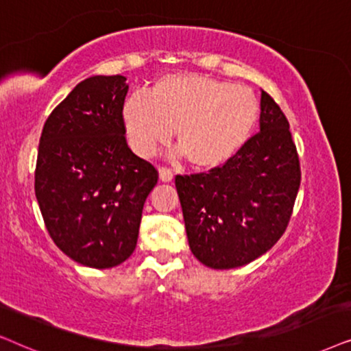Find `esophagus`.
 <instances>
[{"label":"esophagus","instance_id":"34e87169","mask_svg":"<svg viewBox=\"0 0 351 351\" xmlns=\"http://www.w3.org/2000/svg\"><path fill=\"white\" fill-rule=\"evenodd\" d=\"M158 176H160L162 181H165V183H168V181L173 180V171L170 170V168H167V167H160V168H158Z\"/></svg>","mask_w":351,"mask_h":351}]
</instances>
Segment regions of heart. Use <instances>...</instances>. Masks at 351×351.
<instances>
[{"label":"heart","mask_w":351,"mask_h":351,"mask_svg":"<svg viewBox=\"0 0 351 351\" xmlns=\"http://www.w3.org/2000/svg\"><path fill=\"white\" fill-rule=\"evenodd\" d=\"M260 115L252 90L197 73H170L149 90L130 96L121 120L130 146L152 157L175 130L180 154L197 170H215L232 160Z\"/></svg>","instance_id":"heart-1"}]
</instances>
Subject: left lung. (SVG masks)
Here are the masks:
<instances>
[{
    "label": "left lung",
    "instance_id": "left-lung-1",
    "mask_svg": "<svg viewBox=\"0 0 351 351\" xmlns=\"http://www.w3.org/2000/svg\"><path fill=\"white\" fill-rule=\"evenodd\" d=\"M302 171L289 121L261 93L260 132L208 173L176 175L189 247L213 269L244 266L281 239L291 221Z\"/></svg>",
    "mask_w": 351,
    "mask_h": 351
}]
</instances>
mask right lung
Returning a JSON list of instances; mask_svg holds the SVG:
<instances>
[{
	"mask_svg": "<svg viewBox=\"0 0 351 351\" xmlns=\"http://www.w3.org/2000/svg\"><path fill=\"white\" fill-rule=\"evenodd\" d=\"M96 75L70 91L41 132L35 194L54 244L77 263L112 268L133 254L158 171L128 147V85Z\"/></svg>",
	"mask_w": 351,
	"mask_h": 351,
	"instance_id": "right-lung-1",
	"label": "right lung"
}]
</instances>
